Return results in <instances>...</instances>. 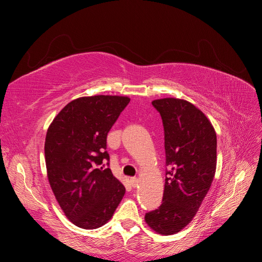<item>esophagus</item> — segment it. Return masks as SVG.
<instances>
[{
  "instance_id": "34e87169",
  "label": "esophagus",
  "mask_w": 262,
  "mask_h": 262,
  "mask_svg": "<svg viewBox=\"0 0 262 262\" xmlns=\"http://www.w3.org/2000/svg\"><path fill=\"white\" fill-rule=\"evenodd\" d=\"M130 184H131V186H132L133 188H136V187L138 186V184H139V180H138V178H137V177H132V178H130Z\"/></svg>"
}]
</instances>
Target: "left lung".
I'll use <instances>...</instances> for the list:
<instances>
[{
	"instance_id": "8db88e82",
	"label": "left lung",
	"mask_w": 262,
	"mask_h": 262,
	"mask_svg": "<svg viewBox=\"0 0 262 262\" xmlns=\"http://www.w3.org/2000/svg\"><path fill=\"white\" fill-rule=\"evenodd\" d=\"M164 126L166 178L162 204L145 214L158 234L181 231L207 195L216 169V133L194 105L177 98L152 101Z\"/></svg>"
}]
</instances>
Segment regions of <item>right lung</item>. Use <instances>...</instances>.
Wrapping results in <instances>:
<instances>
[{
	"label": "right lung",
	"mask_w": 262,
	"mask_h": 262,
	"mask_svg": "<svg viewBox=\"0 0 262 262\" xmlns=\"http://www.w3.org/2000/svg\"><path fill=\"white\" fill-rule=\"evenodd\" d=\"M129 102L128 97L105 95L77 98L61 110L47 132L51 189L67 217L81 228L106 224L125 193L109 168L106 148L107 134Z\"/></svg>",
	"instance_id": "right-lung-1"
}]
</instances>
